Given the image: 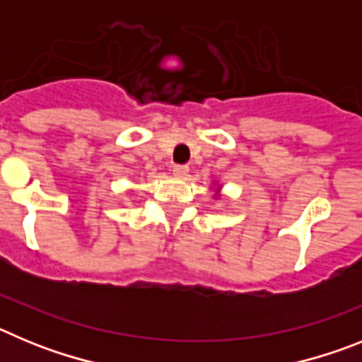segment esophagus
Masks as SVG:
<instances>
[{"label":"esophagus","instance_id":"esophagus-1","mask_svg":"<svg viewBox=\"0 0 362 362\" xmlns=\"http://www.w3.org/2000/svg\"><path fill=\"white\" fill-rule=\"evenodd\" d=\"M172 172H174L175 177H187L188 172H190V168H188L187 165H175L174 168H172Z\"/></svg>","mask_w":362,"mask_h":362}]
</instances>
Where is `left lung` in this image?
<instances>
[{"label": "left lung", "instance_id": "left-lung-1", "mask_svg": "<svg viewBox=\"0 0 362 362\" xmlns=\"http://www.w3.org/2000/svg\"><path fill=\"white\" fill-rule=\"evenodd\" d=\"M210 188H214V197H216V199H219V197H221V185L217 183V181H214V187H210Z\"/></svg>", "mask_w": 362, "mask_h": 362}]
</instances>
